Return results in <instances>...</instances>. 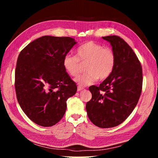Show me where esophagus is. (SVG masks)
Returning <instances> with one entry per match:
<instances>
[{"instance_id":"1","label":"esophagus","mask_w":158,"mask_h":158,"mask_svg":"<svg viewBox=\"0 0 158 158\" xmlns=\"http://www.w3.org/2000/svg\"><path fill=\"white\" fill-rule=\"evenodd\" d=\"M84 88H83V87H82V86H80V85H78V89H77V90H78V92H80V91H81V90H82V89H84Z\"/></svg>"}]
</instances>
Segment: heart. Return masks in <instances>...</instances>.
Segmentation results:
<instances>
[{
	"mask_svg": "<svg viewBox=\"0 0 158 158\" xmlns=\"http://www.w3.org/2000/svg\"><path fill=\"white\" fill-rule=\"evenodd\" d=\"M76 56L67 55L64 57L65 71L73 77H77L82 72V64L86 63V73L76 78L82 85L94 84L98 80L103 81L112 74L116 63V56L112 49L94 41H88L76 50Z\"/></svg>",
	"mask_w": 158,
	"mask_h": 158,
	"instance_id": "b5f03b06",
	"label": "heart"
}]
</instances>
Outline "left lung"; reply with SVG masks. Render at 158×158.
Listing matches in <instances>:
<instances>
[{
  "label": "left lung",
  "instance_id": "left-lung-1",
  "mask_svg": "<svg viewBox=\"0 0 158 158\" xmlns=\"http://www.w3.org/2000/svg\"><path fill=\"white\" fill-rule=\"evenodd\" d=\"M102 38L111 44L116 63L99 86L89 88L92 98L85 108L92 123L104 128L118 126L131 114L142 92L143 76L140 62L126 41L117 35Z\"/></svg>",
  "mask_w": 158,
  "mask_h": 158
}]
</instances>
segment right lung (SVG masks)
I'll use <instances>...</instances> for the list:
<instances>
[{
	"label": "right lung",
	"instance_id": "obj_1",
	"mask_svg": "<svg viewBox=\"0 0 158 158\" xmlns=\"http://www.w3.org/2000/svg\"><path fill=\"white\" fill-rule=\"evenodd\" d=\"M76 44L69 37L45 35L31 42L19 54L15 70L18 102L31 121L55 125L63 117L66 101L77 85L63 66V59Z\"/></svg>",
	"mask_w": 158,
	"mask_h": 158
}]
</instances>
